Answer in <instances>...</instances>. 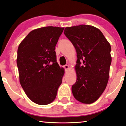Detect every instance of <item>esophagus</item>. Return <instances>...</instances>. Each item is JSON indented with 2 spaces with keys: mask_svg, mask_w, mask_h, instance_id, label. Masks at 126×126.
Masks as SVG:
<instances>
[{
  "mask_svg": "<svg viewBox=\"0 0 126 126\" xmlns=\"http://www.w3.org/2000/svg\"><path fill=\"white\" fill-rule=\"evenodd\" d=\"M63 68L65 69V71H67L68 69H69V65H65L63 66Z\"/></svg>",
  "mask_w": 126,
  "mask_h": 126,
  "instance_id": "esophagus-1",
  "label": "esophagus"
}]
</instances>
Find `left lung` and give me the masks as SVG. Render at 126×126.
<instances>
[{
    "mask_svg": "<svg viewBox=\"0 0 126 126\" xmlns=\"http://www.w3.org/2000/svg\"><path fill=\"white\" fill-rule=\"evenodd\" d=\"M63 32L77 54L73 95L81 103H94L108 84L111 63L110 45L100 30L94 26L82 24L66 27Z\"/></svg>",
    "mask_w": 126,
    "mask_h": 126,
    "instance_id": "1",
    "label": "left lung"
}]
</instances>
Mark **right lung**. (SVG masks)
I'll return each instance as SVG.
<instances>
[{
    "label": "right lung",
    "instance_id": "right-lung-1",
    "mask_svg": "<svg viewBox=\"0 0 126 126\" xmlns=\"http://www.w3.org/2000/svg\"><path fill=\"white\" fill-rule=\"evenodd\" d=\"M64 28L41 27L32 31L17 49L20 84L31 100L40 105L55 99L64 74L57 62L55 46Z\"/></svg>",
    "mask_w": 126,
    "mask_h": 126
}]
</instances>
